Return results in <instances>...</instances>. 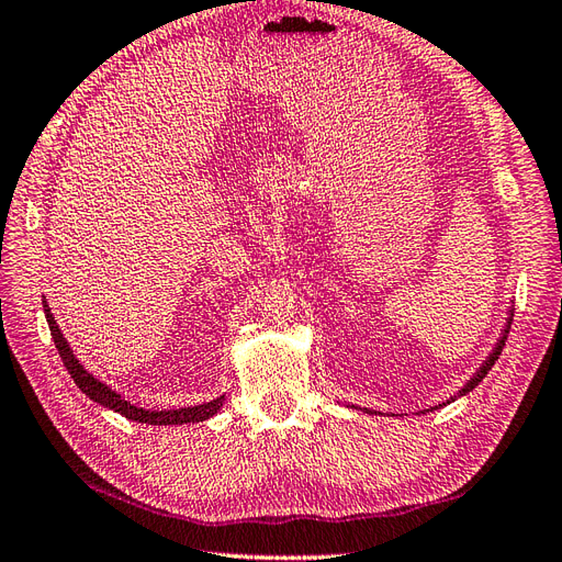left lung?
Segmentation results:
<instances>
[{
  "label": "left lung",
  "mask_w": 562,
  "mask_h": 562,
  "mask_svg": "<svg viewBox=\"0 0 562 562\" xmlns=\"http://www.w3.org/2000/svg\"><path fill=\"white\" fill-rule=\"evenodd\" d=\"M510 319H513V315L508 317V325H506V329H504V336H502V339H499V344H496V348L492 350V356H490V358L485 360V364H483V367H480V370H477V374H475V376H473V379H471V381L467 383V386H463V389L459 391L461 395H467L469 391H473V389L477 386V383H480V381H483V379L487 376V372L492 370V364H494L496 360H499V356H502V350H504V346H506V336H508V329H510Z\"/></svg>",
  "instance_id": "8db88e82"
}]
</instances>
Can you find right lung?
Returning a JSON list of instances; mask_svg holds the SVG:
<instances>
[{
  "label": "right lung",
  "instance_id": "obj_1",
  "mask_svg": "<svg viewBox=\"0 0 562 562\" xmlns=\"http://www.w3.org/2000/svg\"><path fill=\"white\" fill-rule=\"evenodd\" d=\"M44 313H46V323H49V329H52V339L58 348V356L63 360V364L68 367L70 376L75 379V383L79 389H82V393H87L93 403H99L103 407H110L115 409L117 414L126 416V419L132 422H138V424H150V426H181V424H198V422H204L210 419V416H214L221 407H223V395L212 400V403H204V405H198V407H181V409H162V412H153V409H143V407H134L132 403H126V400L110 391L105 383H101L99 379H93L82 364H79V360L72 356V348L68 346V341L63 339V334L56 325V319L49 311V306H46L44 301Z\"/></svg>",
  "mask_w": 562,
  "mask_h": 562
}]
</instances>
